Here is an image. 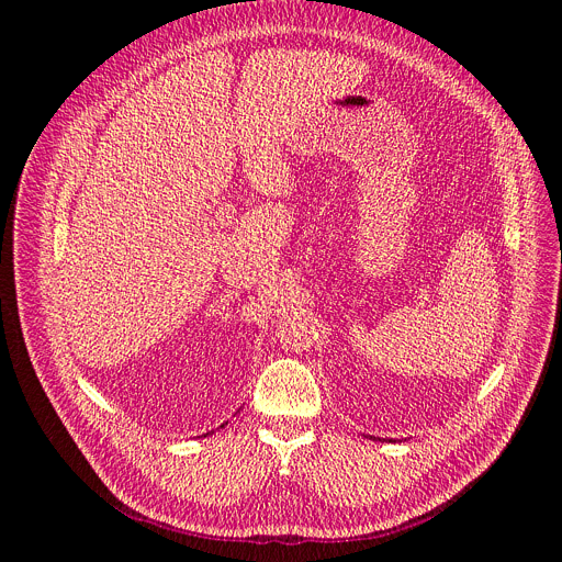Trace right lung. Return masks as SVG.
Instances as JSON below:
<instances>
[{
  "mask_svg": "<svg viewBox=\"0 0 562 562\" xmlns=\"http://www.w3.org/2000/svg\"><path fill=\"white\" fill-rule=\"evenodd\" d=\"M222 427H224V425H222ZM204 436H209V434H204Z\"/></svg>",
  "mask_w": 562,
  "mask_h": 562,
  "instance_id": "right-lung-1",
  "label": "right lung"
}]
</instances>
